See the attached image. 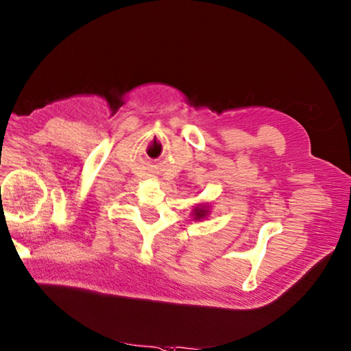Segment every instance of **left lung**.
I'll list each match as a JSON object with an SVG mask.
<instances>
[{"mask_svg":"<svg viewBox=\"0 0 351 351\" xmlns=\"http://www.w3.org/2000/svg\"><path fill=\"white\" fill-rule=\"evenodd\" d=\"M209 213H210V210H209L208 204H199V206H195L193 210V218H194V221H202L204 218H208Z\"/></svg>","mask_w":351,"mask_h":351,"instance_id":"1","label":"left lung"}]
</instances>
